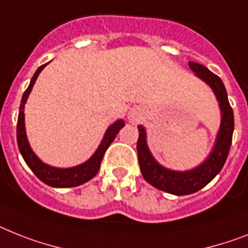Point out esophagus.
I'll return each instance as SVG.
<instances>
[{
    "instance_id": "esophagus-1",
    "label": "esophagus",
    "mask_w": 248,
    "mask_h": 248,
    "mask_svg": "<svg viewBox=\"0 0 248 248\" xmlns=\"http://www.w3.org/2000/svg\"><path fill=\"white\" fill-rule=\"evenodd\" d=\"M128 119L129 122L133 123V124H137V123L140 120V112H139L138 110H132V111L129 112Z\"/></svg>"
}]
</instances>
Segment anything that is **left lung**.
Segmentation results:
<instances>
[{
    "mask_svg": "<svg viewBox=\"0 0 248 248\" xmlns=\"http://www.w3.org/2000/svg\"><path fill=\"white\" fill-rule=\"evenodd\" d=\"M189 67L200 79L212 87L217 100L219 102L222 112L219 132L217 134L216 144L209 157L202 165L189 171H173L165 169L153 158L152 153L149 152L146 140V129L142 125H138L139 137L137 142V152L143 177L147 183L157 189L173 195H189L196 193L208 185L219 173L230 153L234 129L233 110L228 101L226 87L223 85L222 79L199 63L189 62Z\"/></svg>",
    "mask_w": 248,
    "mask_h": 248,
    "instance_id": "8db88e82",
    "label": "left lung"
}]
</instances>
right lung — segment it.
Wrapping results in <instances>:
<instances>
[{
	"instance_id": "1",
	"label": "right lung",
	"mask_w": 248,
	"mask_h": 248,
	"mask_svg": "<svg viewBox=\"0 0 248 248\" xmlns=\"http://www.w3.org/2000/svg\"><path fill=\"white\" fill-rule=\"evenodd\" d=\"M46 64L48 63L40 65L36 69V72L34 73L31 81H30V85H29V87L24 92V95H22L21 104H20V111H18L17 118V129H16V132H17V146L18 149H20L22 158L25 159L26 165L30 167V170L35 173V176L40 181H43V183L49 186H53V187H75V186L82 185V184L87 183L89 180H91L96 173L99 172L104 153H105L106 149L109 148L112 140L115 139L116 134L119 133L120 129L125 125V123L120 119L114 123V124H111L108 128V130H106L105 136L102 138L99 148L96 149V152L92 155L91 158L87 159L86 162L81 163V165L71 167V169H57V167H52V166H48L44 162H42L36 157L35 153L32 152L31 147H30V144L28 142V138H26L24 108H25L28 96L31 92L32 86L35 83L39 73L42 72L43 68Z\"/></svg>"
}]
</instances>
